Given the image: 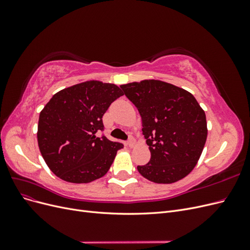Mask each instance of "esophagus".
I'll return each mask as SVG.
<instances>
[{
	"label": "esophagus",
	"instance_id": "34e87169",
	"mask_svg": "<svg viewBox=\"0 0 250 250\" xmlns=\"http://www.w3.org/2000/svg\"><path fill=\"white\" fill-rule=\"evenodd\" d=\"M135 144V140H134V137L132 134H129L128 135V141H127V145L129 147H133Z\"/></svg>",
	"mask_w": 250,
	"mask_h": 250
}]
</instances>
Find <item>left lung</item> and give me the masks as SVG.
Listing matches in <instances>:
<instances>
[{
    "label": "left lung",
    "mask_w": 250,
    "mask_h": 250,
    "mask_svg": "<svg viewBox=\"0 0 250 250\" xmlns=\"http://www.w3.org/2000/svg\"><path fill=\"white\" fill-rule=\"evenodd\" d=\"M138 108L142 131L151 152L142 175L156 184L186 177L197 164L208 137L206 113L194 96L160 80L120 86Z\"/></svg>",
    "instance_id": "obj_1"
}]
</instances>
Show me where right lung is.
<instances>
[{"instance_id": "obj_1", "label": "right lung", "mask_w": 250, "mask_h": 250, "mask_svg": "<svg viewBox=\"0 0 250 250\" xmlns=\"http://www.w3.org/2000/svg\"><path fill=\"white\" fill-rule=\"evenodd\" d=\"M119 86L86 81L56 93L40 113L37 142L41 153L56 176L86 184L107 173L122 143L105 135L102 117L123 96Z\"/></svg>"}]
</instances>
